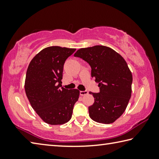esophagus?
<instances>
[{
    "mask_svg": "<svg viewBox=\"0 0 159 159\" xmlns=\"http://www.w3.org/2000/svg\"><path fill=\"white\" fill-rule=\"evenodd\" d=\"M88 94V92L87 90H84V91H80V95L81 96H84Z\"/></svg>",
    "mask_w": 159,
    "mask_h": 159,
    "instance_id": "obj_1",
    "label": "esophagus"
}]
</instances>
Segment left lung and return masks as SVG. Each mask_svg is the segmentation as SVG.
I'll use <instances>...</instances> for the list:
<instances>
[{"label":"left lung","instance_id":"1","mask_svg":"<svg viewBox=\"0 0 159 159\" xmlns=\"http://www.w3.org/2000/svg\"><path fill=\"white\" fill-rule=\"evenodd\" d=\"M74 56L90 64L91 76L99 87V93H89L95 98L88 107L91 119L104 124L114 123L125 111L131 97L133 76L127 63L104 45L80 48Z\"/></svg>","mask_w":159,"mask_h":159}]
</instances>
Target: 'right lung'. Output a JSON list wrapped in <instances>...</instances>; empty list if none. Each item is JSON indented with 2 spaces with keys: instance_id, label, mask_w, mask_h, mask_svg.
I'll return each instance as SVG.
<instances>
[{
  "instance_id": "1",
  "label": "right lung",
  "mask_w": 159,
  "mask_h": 159,
  "mask_svg": "<svg viewBox=\"0 0 159 159\" xmlns=\"http://www.w3.org/2000/svg\"><path fill=\"white\" fill-rule=\"evenodd\" d=\"M74 48L51 46L32 59L26 71L25 92L31 105L44 122L64 124L71 119L79 90L61 87L64 62Z\"/></svg>"
}]
</instances>
